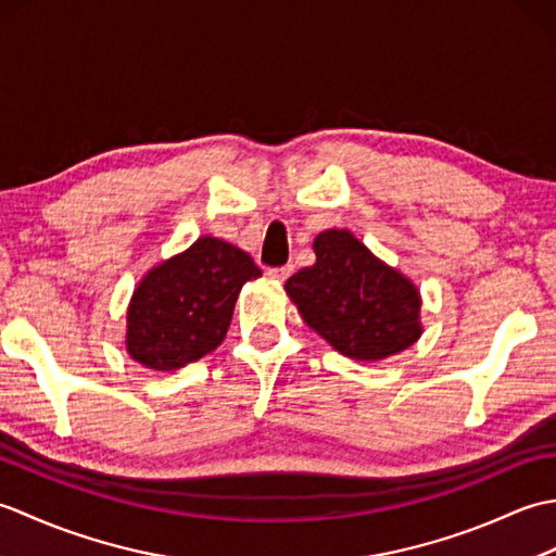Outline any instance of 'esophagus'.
<instances>
[{"instance_id": "34e87169", "label": "esophagus", "mask_w": 556, "mask_h": 556, "mask_svg": "<svg viewBox=\"0 0 556 556\" xmlns=\"http://www.w3.org/2000/svg\"><path fill=\"white\" fill-rule=\"evenodd\" d=\"M293 267L291 265H285V267H269L267 269V277L275 279V281H287L291 277Z\"/></svg>"}]
</instances>
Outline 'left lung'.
<instances>
[{
    "instance_id": "8db88e82",
    "label": "left lung",
    "mask_w": 556,
    "mask_h": 556,
    "mask_svg": "<svg viewBox=\"0 0 556 556\" xmlns=\"http://www.w3.org/2000/svg\"><path fill=\"white\" fill-rule=\"evenodd\" d=\"M315 265L289 277L287 293L311 329L339 353L382 361L420 337V296L346 229L323 231Z\"/></svg>"
}]
</instances>
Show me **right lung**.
<instances>
[{"label":"right lung","instance_id":"add662e5","mask_svg":"<svg viewBox=\"0 0 556 556\" xmlns=\"http://www.w3.org/2000/svg\"><path fill=\"white\" fill-rule=\"evenodd\" d=\"M263 271L227 241L203 236L148 271L128 305L126 349L152 370H176L215 351L245 281Z\"/></svg>","mask_w":556,"mask_h":556}]
</instances>
